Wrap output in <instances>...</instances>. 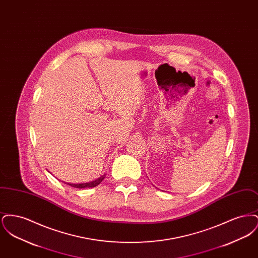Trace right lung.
Listing matches in <instances>:
<instances>
[{
    "mask_svg": "<svg viewBox=\"0 0 258 258\" xmlns=\"http://www.w3.org/2000/svg\"><path fill=\"white\" fill-rule=\"evenodd\" d=\"M105 178V174L102 175L101 177H99L97 180L95 181H92V182H88V183H83V184H68V183H64V184H69L71 186H74L76 188H87V187H95L97 186L98 184H100L102 182V180Z\"/></svg>",
    "mask_w": 258,
    "mask_h": 258,
    "instance_id": "right-lung-1",
    "label": "right lung"
}]
</instances>
